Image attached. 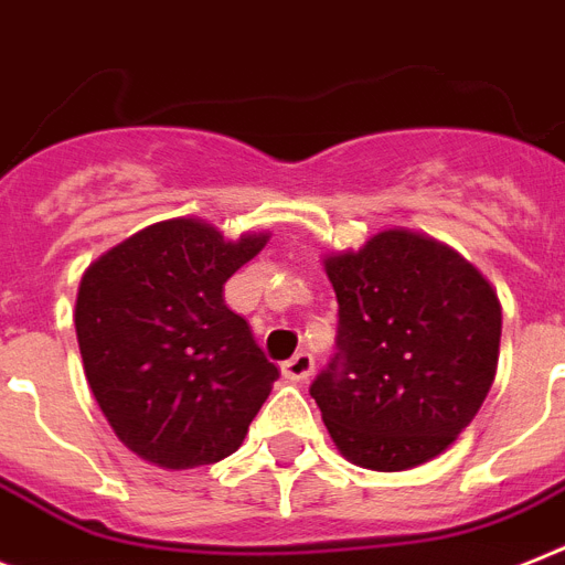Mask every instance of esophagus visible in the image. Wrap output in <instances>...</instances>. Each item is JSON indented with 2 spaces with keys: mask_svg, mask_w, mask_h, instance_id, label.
Segmentation results:
<instances>
[{
  "mask_svg": "<svg viewBox=\"0 0 565 565\" xmlns=\"http://www.w3.org/2000/svg\"><path fill=\"white\" fill-rule=\"evenodd\" d=\"M311 372H315V358H311L309 352H297V355L288 358V361L282 363V375H286L288 381H294V384L309 381Z\"/></svg>",
  "mask_w": 565,
  "mask_h": 565,
  "instance_id": "esophagus-1",
  "label": "esophagus"
}]
</instances>
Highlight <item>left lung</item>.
I'll return each mask as SVG.
<instances>
[{
	"mask_svg": "<svg viewBox=\"0 0 565 565\" xmlns=\"http://www.w3.org/2000/svg\"><path fill=\"white\" fill-rule=\"evenodd\" d=\"M338 355L311 384L334 447L395 473L436 459L473 422L500 361L502 306L459 250L386 227L323 256Z\"/></svg>",
	"mask_w": 565,
	"mask_h": 565,
	"instance_id": "8db88e82",
	"label": "left lung"
}]
</instances>
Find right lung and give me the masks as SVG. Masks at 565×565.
<instances>
[{"label":"right lung","instance_id":"right-lung-1","mask_svg":"<svg viewBox=\"0 0 565 565\" xmlns=\"http://www.w3.org/2000/svg\"><path fill=\"white\" fill-rule=\"evenodd\" d=\"M265 242V231L225 239L204 218H164L83 274V372L115 436L149 465L190 470L236 454L271 395L279 370L222 294Z\"/></svg>","mask_w":565,"mask_h":565}]
</instances>
